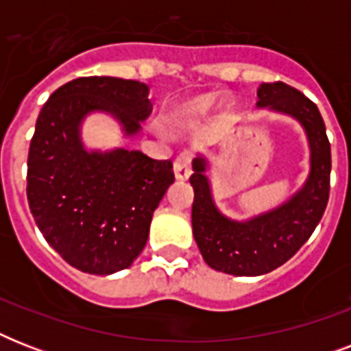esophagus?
Listing matches in <instances>:
<instances>
[{
  "label": "esophagus",
  "mask_w": 351,
  "mask_h": 351,
  "mask_svg": "<svg viewBox=\"0 0 351 351\" xmlns=\"http://www.w3.org/2000/svg\"><path fill=\"white\" fill-rule=\"evenodd\" d=\"M173 171H175L176 180H187L191 176V154L182 153L180 156H176Z\"/></svg>",
  "instance_id": "34e87169"
}]
</instances>
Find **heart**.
<instances>
[{"label":"heart","instance_id":"obj_1","mask_svg":"<svg viewBox=\"0 0 351 351\" xmlns=\"http://www.w3.org/2000/svg\"><path fill=\"white\" fill-rule=\"evenodd\" d=\"M213 109V100L208 96H200V98H191V100L184 101L178 109L175 111V120L180 123H189V121L200 120Z\"/></svg>","mask_w":351,"mask_h":351}]
</instances>
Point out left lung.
Returning a JSON list of instances; mask_svg holds the SVG:
<instances>
[{"mask_svg": "<svg viewBox=\"0 0 351 351\" xmlns=\"http://www.w3.org/2000/svg\"><path fill=\"white\" fill-rule=\"evenodd\" d=\"M256 96L258 109L286 114L302 125L310 145V173L299 191L280 206L247 220H233L215 204L206 156L193 160V237L209 267L237 277L264 275L289 261L315 231L330 197L332 153L315 104L282 82L262 84Z\"/></svg>", "mask_w": 351, "mask_h": 351, "instance_id": "1", "label": "left lung"}]
</instances>
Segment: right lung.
<instances>
[{
	"label": "right lung",
	"instance_id": "1",
	"mask_svg": "<svg viewBox=\"0 0 351 351\" xmlns=\"http://www.w3.org/2000/svg\"><path fill=\"white\" fill-rule=\"evenodd\" d=\"M149 87L134 80L89 76L62 85L36 120L27 162L30 213L45 240L80 271L111 275L145 247L149 226L175 182L171 160L140 151L85 149L82 123L106 112L134 136L151 114Z\"/></svg>",
	"mask_w": 351,
	"mask_h": 351
}]
</instances>
